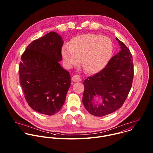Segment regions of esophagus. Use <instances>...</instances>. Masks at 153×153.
Returning <instances> with one entry per match:
<instances>
[{"instance_id":"obj_1","label":"esophagus","mask_w":153,"mask_h":153,"mask_svg":"<svg viewBox=\"0 0 153 153\" xmlns=\"http://www.w3.org/2000/svg\"><path fill=\"white\" fill-rule=\"evenodd\" d=\"M72 80H73V81L76 82H79V81H81V77L79 75H74L72 76Z\"/></svg>"}]
</instances>
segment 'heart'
I'll return each mask as SVG.
<instances>
[{
  "mask_svg": "<svg viewBox=\"0 0 153 153\" xmlns=\"http://www.w3.org/2000/svg\"><path fill=\"white\" fill-rule=\"evenodd\" d=\"M113 51V44L108 37L88 33L74 37L70 46L65 45L62 55L68 67L81 65L89 74L97 73L106 65Z\"/></svg>",
  "mask_w": 153,
  "mask_h": 153,
  "instance_id": "obj_1",
  "label": "heart"
}]
</instances>
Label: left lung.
Here are the masks:
<instances>
[{
  "label": "left lung",
  "mask_w": 153,
  "mask_h": 153,
  "mask_svg": "<svg viewBox=\"0 0 153 153\" xmlns=\"http://www.w3.org/2000/svg\"><path fill=\"white\" fill-rule=\"evenodd\" d=\"M121 51L101 71L84 82L82 102L89 113L103 117L119 109L131 89L134 77L132 56L129 49L117 38Z\"/></svg>",
  "instance_id": "1"
}]
</instances>
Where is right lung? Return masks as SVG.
Segmentation results:
<instances>
[{
    "mask_svg": "<svg viewBox=\"0 0 153 153\" xmlns=\"http://www.w3.org/2000/svg\"><path fill=\"white\" fill-rule=\"evenodd\" d=\"M64 41L51 32L29 44L21 56L19 81L28 105L48 115L63 107L71 85L69 72L60 65Z\"/></svg>",
    "mask_w": 153,
    "mask_h": 153,
    "instance_id": "obj_1",
    "label": "right lung"
}]
</instances>
